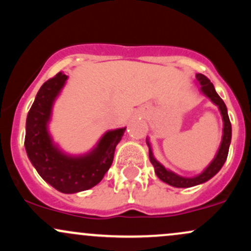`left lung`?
I'll list each match as a JSON object with an SVG mask.
<instances>
[{
	"instance_id": "obj_1",
	"label": "left lung",
	"mask_w": 251,
	"mask_h": 251,
	"mask_svg": "<svg viewBox=\"0 0 251 251\" xmlns=\"http://www.w3.org/2000/svg\"><path fill=\"white\" fill-rule=\"evenodd\" d=\"M196 79H197L198 83H200V91L204 94L206 98H209L212 102L217 106L221 112L222 119H223V135H222V142L218 149L217 153H216L215 158L212 162L206 166L200 175L195 176V177H181V176L175 174V172L170 171V170L165 169L164 166L158 162L154 158L153 152H152L151 143L150 140H146V144L149 146V155H150V162L154 168V172L157 177L164 183L169 184V185L175 186V188H191V186L200 185V184L205 183L209 179H211L216 174L222 169V166L226 163L227 153H229V146L231 143V124H230L229 116H227V109L226 103L218 96L217 92L210 82V80L203 74H196Z\"/></svg>"
}]
</instances>
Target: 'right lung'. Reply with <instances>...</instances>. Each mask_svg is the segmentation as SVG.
I'll list each match as a JSON object with an SVG mask.
<instances>
[{"instance_id": "1", "label": "right lung", "mask_w": 251, "mask_h": 251, "mask_svg": "<svg viewBox=\"0 0 251 251\" xmlns=\"http://www.w3.org/2000/svg\"><path fill=\"white\" fill-rule=\"evenodd\" d=\"M68 76L60 72L37 92L25 122V148L28 158L42 179L62 194H75L96 186L111 168L114 151L126 127L111 129L88 153H65L48 131L54 101Z\"/></svg>"}]
</instances>
